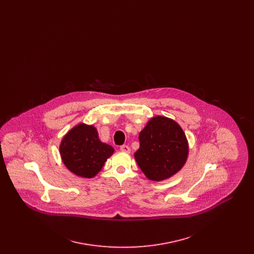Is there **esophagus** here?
Listing matches in <instances>:
<instances>
[{
    "label": "esophagus",
    "mask_w": 254,
    "mask_h": 254,
    "mask_svg": "<svg viewBox=\"0 0 254 254\" xmlns=\"http://www.w3.org/2000/svg\"><path fill=\"white\" fill-rule=\"evenodd\" d=\"M120 149H121L122 151H124V152H126V153H129V152H130V147H129V146H128V145H121V147H120Z\"/></svg>",
    "instance_id": "1"
}]
</instances>
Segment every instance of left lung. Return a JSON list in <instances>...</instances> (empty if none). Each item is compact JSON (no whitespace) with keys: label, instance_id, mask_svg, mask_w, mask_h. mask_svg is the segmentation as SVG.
I'll list each match as a JSON object with an SVG mask.
<instances>
[{"label":"left lung","instance_id":"obj_1","mask_svg":"<svg viewBox=\"0 0 254 254\" xmlns=\"http://www.w3.org/2000/svg\"><path fill=\"white\" fill-rule=\"evenodd\" d=\"M140 147L134 153L139 168L152 181H163L177 173L189 155V144L181 127L164 116L147 122L139 134Z\"/></svg>","mask_w":254,"mask_h":254}]
</instances>
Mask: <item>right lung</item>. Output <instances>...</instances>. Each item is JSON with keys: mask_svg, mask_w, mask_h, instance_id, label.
Wrapping results in <instances>:
<instances>
[{"mask_svg": "<svg viewBox=\"0 0 254 254\" xmlns=\"http://www.w3.org/2000/svg\"><path fill=\"white\" fill-rule=\"evenodd\" d=\"M114 152L111 145L102 143L93 126L80 124L63 138L60 154L64 166L80 177L92 178Z\"/></svg>", "mask_w": 254, "mask_h": 254, "instance_id": "right-lung-1", "label": "right lung"}]
</instances>
